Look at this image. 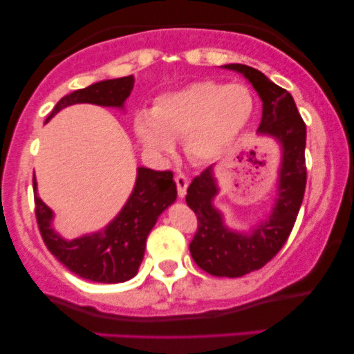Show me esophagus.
Segmentation results:
<instances>
[{"mask_svg":"<svg viewBox=\"0 0 354 354\" xmlns=\"http://www.w3.org/2000/svg\"><path fill=\"white\" fill-rule=\"evenodd\" d=\"M174 181H176L178 196H180V198H185L186 189H188V185H189L188 176H186L185 173H176V176H174Z\"/></svg>","mask_w":354,"mask_h":354,"instance_id":"34e87169","label":"esophagus"}]
</instances>
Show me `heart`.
Returning <instances> with one entry per match:
<instances>
[{"label":"heart","instance_id":"1","mask_svg":"<svg viewBox=\"0 0 354 354\" xmlns=\"http://www.w3.org/2000/svg\"><path fill=\"white\" fill-rule=\"evenodd\" d=\"M253 108V96L243 84L198 81L161 96L153 118L138 115L135 131L145 148L156 154H169L173 140L185 138L191 156L213 160L236 140Z\"/></svg>","mask_w":354,"mask_h":354}]
</instances>
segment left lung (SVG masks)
I'll list each match as a JSON object with an SVG mask.
<instances>
[{
  "mask_svg": "<svg viewBox=\"0 0 354 354\" xmlns=\"http://www.w3.org/2000/svg\"><path fill=\"white\" fill-rule=\"evenodd\" d=\"M228 70L241 73L253 84L263 101V118L258 133L271 135L281 143L278 198L270 219L256 226L251 234L234 233L225 228L223 218L211 205L218 194L213 166L193 178L186 203L198 218V230L189 251L196 265L213 276L239 278L259 270L278 254L290 238L306 188V124L298 113L293 96L261 71L246 64H226Z\"/></svg>",
  "mask_w": 354,
  "mask_h": 354,
  "instance_id": "left-lung-1",
  "label": "left lung"
}]
</instances>
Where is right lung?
<instances>
[{"mask_svg":"<svg viewBox=\"0 0 354 354\" xmlns=\"http://www.w3.org/2000/svg\"><path fill=\"white\" fill-rule=\"evenodd\" d=\"M133 86L135 78L124 76L76 89L56 103L46 121H50L59 109L76 103L123 108ZM33 188L35 214L44 245L71 273L96 283H123L138 273L149 231L153 230L158 216L176 200L173 171L138 168L131 196L106 230L91 236L66 241L51 228L53 213L36 193L35 176Z\"/></svg>","mask_w":354,"mask_h":354,"instance_id":"right-lung-1","label":"right lung"}]
</instances>
